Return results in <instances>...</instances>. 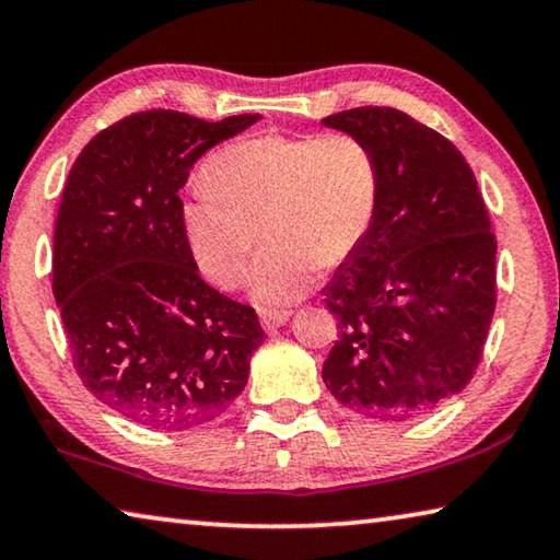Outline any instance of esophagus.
Here are the masks:
<instances>
[{
  "label": "esophagus",
  "instance_id": "obj_1",
  "mask_svg": "<svg viewBox=\"0 0 560 560\" xmlns=\"http://www.w3.org/2000/svg\"><path fill=\"white\" fill-rule=\"evenodd\" d=\"M291 318V311H264L261 314V328L264 330H277L279 326L287 324V320Z\"/></svg>",
  "mask_w": 560,
  "mask_h": 560
}]
</instances>
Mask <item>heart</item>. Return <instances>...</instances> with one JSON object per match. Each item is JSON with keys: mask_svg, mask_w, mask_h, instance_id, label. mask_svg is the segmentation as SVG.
Listing matches in <instances>:
<instances>
[{"mask_svg": "<svg viewBox=\"0 0 560 560\" xmlns=\"http://www.w3.org/2000/svg\"><path fill=\"white\" fill-rule=\"evenodd\" d=\"M202 179L179 205L189 254L207 281L236 289L261 232L249 291L264 311L296 303L320 267L353 257L381 200L373 150L350 132L236 140L207 160Z\"/></svg>", "mask_w": 560, "mask_h": 560, "instance_id": "b5f03b06", "label": "heart"}]
</instances>
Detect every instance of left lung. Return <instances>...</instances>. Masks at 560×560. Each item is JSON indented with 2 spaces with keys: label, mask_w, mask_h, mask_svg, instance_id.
Instances as JSON below:
<instances>
[{
  "label": "left lung",
  "mask_w": 560,
  "mask_h": 560,
  "mask_svg": "<svg viewBox=\"0 0 560 560\" xmlns=\"http://www.w3.org/2000/svg\"><path fill=\"white\" fill-rule=\"evenodd\" d=\"M373 150L381 200L365 242L324 296L338 340L324 383L340 405L407 420L447 402L477 371L497 306V240L467 160L397 108L324 118Z\"/></svg>",
  "instance_id": "obj_1"
}]
</instances>
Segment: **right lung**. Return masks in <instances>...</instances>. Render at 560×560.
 <instances>
[{
  "mask_svg": "<svg viewBox=\"0 0 560 560\" xmlns=\"http://www.w3.org/2000/svg\"><path fill=\"white\" fill-rule=\"evenodd\" d=\"M259 118L132 113L101 130L66 179L54 299L73 368L93 397L150 430L220 417L264 340L252 306L202 281L179 224L192 165Z\"/></svg>",
  "mask_w": 560,
  "mask_h": 560,
  "instance_id": "obj_1",
  "label": "right lung"
}]
</instances>
